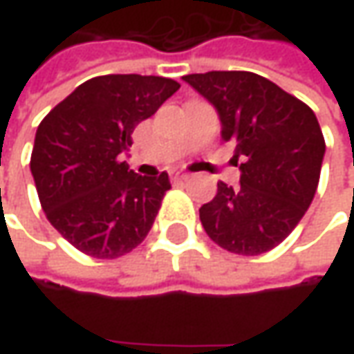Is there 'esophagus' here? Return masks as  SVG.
I'll return each mask as SVG.
<instances>
[{"label": "esophagus", "instance_id": "1", "mask_svg": "<svg viewBox=\"0 0 354 354\" xmlns=\"http://www.w3.org/2000/svg\"><path fill=\"white\" fill-rule=\"evenodd\" d=\"M171 177L175 179V181H179V179H189V175L187 173H183V171H171Z\"/></svg>", "mask_w": 354, "mask_h": 354}]
</instances>
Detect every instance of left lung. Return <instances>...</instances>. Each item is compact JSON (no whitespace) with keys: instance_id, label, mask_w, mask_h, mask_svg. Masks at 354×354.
I'll use <instances>...</instances> for the list:
<instances>
[{"instance_id":"obj_1","label":"left lung","mask_w":354,"mask_h":354,"mask_svg":"<svg viewBox=\"0 0 354 354\" xmlns=\"http://www.w3.org/2000/svg\"><path fill=\"white\" fill-rule=\"evenodd\" d=\"M183 80L216 110L240 169V185L221 181L198 209L205 232L242 256L276 248L304 218L319 183L325 140L313 110L254 73L211 71Z\"/></svg>"}]
</instances>
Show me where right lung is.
Instances as JSON below:
<instances>
[{
  "label": "right lung",
  "instance_id": "right-lung-1",
  "mask_svg": "<svg viewBox=\"0 0 354 354\" xmlns=\"http://www.w3.org/2000/svg\"><path fill=\"white\" fill-rule=\"evenodd\" d=\"M177 90L179 82L163 76H96L39 124L31 153L39 201L48 223L80 252L118 258L151 230L169 175L133 173L120 156L136 126Z\"/></svg>",
  "mask_w": 354,
  "mask_h": 354
}]
</instances>
